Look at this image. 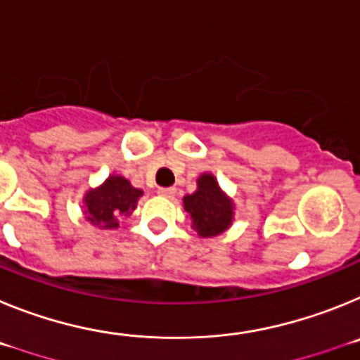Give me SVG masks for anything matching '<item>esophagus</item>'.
Here are the masks:
<instances>
[{
  "label": "esophagus",
  "mask_w": 360,
  "mask_h": 360,
  "mask_svg": "<svg viewBox=\"0 0 360 360\" xmlns=\"http://www.w3.org/2000/svg\"><path fill=\"white\" fill-rule=\"evenodd\" d=\"M158 195L164 196V198H173V196L176 195V189H174V187H160V189H158Z\"/></svg>",
  "instance_id": "obj_1"
}]
</instances>
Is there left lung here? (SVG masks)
<instances>
[{
	"mask_svg": "<svg viewBox=\"0 0 360 360\" xmlns=\"http://www.w3.org/2000/svg\"><path fill=\"white\" fill-rule=\"evenodd\" d=\"M198 189L193 195L184 196V209L193 219V229L198 236L211 238L227 231L234 218L232 200L219 189L211 173L198 178Z\"/></svg>",
	"mask_w": 360,
	"mask_h": 360,
	"instance_id": "obj_1",
	"label": "left lung"
}]
</instances>
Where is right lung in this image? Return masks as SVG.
<instances>
[{"label": "right lung", "instance_id": "1", "mask_svg": "<svg viewBox=\"0 0 360 360\" xmlns=\"http://www.w3.org/2000/svg\"><path fill=\"white\" fill-rule=\"evenodd\" d=\"M141 196L142 191L133 187L129 180L111 174L103 186L86 193V219L98 229H117L120 216L131 214Z\"/></svg>", "mask_w": 360, "mask_h": 360}]
</instances>
